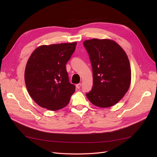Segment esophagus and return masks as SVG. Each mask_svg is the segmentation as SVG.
Returning a JSON list of instances; mask_svg holds the SVG:
<instances>
[{
  "label": "esophagus",
  "instance_id": "esophagus-1",
  "mask_svg": "<svg viewBox=\"0 0 157 157\" xmlns=\"http://www.w3.org/2000/svg\"><path fill=\"white\" fill-rule=\"evenodd\" d=\"M81 83H79V84H77V85H76V87H77V88H78V89H79V88H80V87H81Z\"/></svg>",
  "mask_w": 157,
  "mask_h": 157
}]
</instances>
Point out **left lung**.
<instances>
[{"label":"left lung","instance_id":"8db88e82","mask_svg":"<svg viewBox=\"0 0 157 157\" xmlns=\"http://www.w3.org/2000/svg\"><path fill=\"white\" fill-rule=\"evenodd\" d=\"M92 67L93 86L86 97L94 105L111 107L124 97L131 82L126 52L115 41L93 39L83 42Z\"/></svg>","mask_w":157,"mask_h":157}]
</instances>
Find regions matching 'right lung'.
I'll use <instances>...</instances> for the list:
<instances>
[{
  "mask_svg": "<svg viewBox=\"0 0 157 157\" xmlns=\"http://www.w3.org/2000/svg\"><path fill=\"white\" fill-rule=\"evenodd\" d=\"M77 42L40 46L27 61L25 82L30 96L38 105L50 111L67 105L75 86L71 84L65 65Z\"/></svg>",
  "mask_w": 157,
  "mask_h": 157,
  "instance_id": "add662e5",
  "label": "right lung"
}]
</instances>
